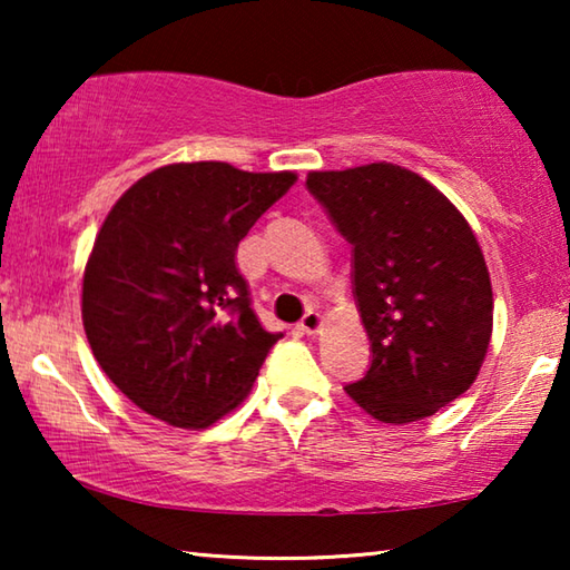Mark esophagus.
<instances>
[{"instance_id":"esophagus-1","label":"esophagus","mask_w":570,"mask_h":570,"mask_svg":"<svg viewBox=\"0 0 570 570\" xmlns=\"http://www.w3.org/2000/svg\"><path fill=\"white\" fill-rule=\"evenodd\" d=\"M322 314L320 312H306L304 316H302V322H298V326H302V332L304 334H316L322 330Z\"/></svg>"}]
</instances>
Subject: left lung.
<instances>
[{
	"instance_id": "8db88e82",
	"label": "left lung",
	"mask_w": 570,
	"mask_h": 570,
	"mask_svg": "<svg viewBox=\"0 0 570 570\" xmlns=\"http://www.w3.org/2000/svg\"><path fill=\"white\" fill-rule=\"evenodd\" d=\"M306 188L352 246V292L372 364L346 394L380 422H417L475 382L493 334V288L478 238L407 168L316 170Z\"/></svg>"
}]
</instances>
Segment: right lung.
Here are the masks:
<instances>
[{
  "label": "right lung",
  "instance_id": "obj_1",
  "mask_svg": "<svg viewBox=\"0 0 570 570\" xmlns=\"http://www.w3.org/2000/svg\"><path fill=\"white\" fill-rule=\"evenodd\" d=\"M294 173L176 163L120 196L82 278V324L125 397L173 428H208L246 397L284 334L258 324L236 248Z\"/></svg>",
  "mask_w": 570,
  "mask_h": 570
}]
</instances>
